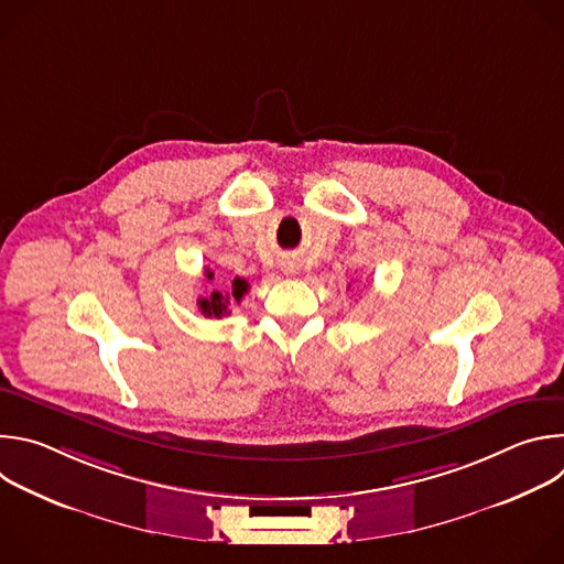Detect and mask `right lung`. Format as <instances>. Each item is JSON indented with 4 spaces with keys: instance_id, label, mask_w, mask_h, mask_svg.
<instances>
[{
    "instance_id": "obj_1",
    "label": "right lung",
    "mask_w": 564,
    "mask_h": 564,
    "mask_svg": "<svg viewBox=\"0 0 564 564\" xmlns=\"http://www.w3.org/2000/svg\"><path fill=\"white\" fill-rule=\"evenodd\" d=\"M205 279L212 281L214 279V272L212 270H205ZM250 290L248 281L246 279H234L231 281V290L229 292H218V290H212L207 296H200L196 301L200 314L205 316H214V318H220L225 314H229V305L231 303H240V299H243V294Z\"/></svg>"
}]
</instances>
